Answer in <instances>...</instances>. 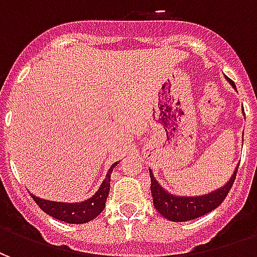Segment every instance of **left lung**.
Instances as JSON below:
<instances>
[{"mask_svg":"<svg viewBox=\"0 0 257 257\" xmlns=\"http://www.w3.org/2000/svg\"><path fill=\"white\" fill-rule=\"evenodd\" d=\"M227 81L232 85V88H235V85L231 79L227 78ZM238 165L235 167L231 178L227 180L226 184H223L221 187L216 189L215 191H210V193L204 194V195H194V197L193 195H176V194L167 191L161 184L157 182V179L153 175V171L149 169L151 178V194H153V202H154L156 209L165 219L171 221L194 220L197 217L209 213L213 209H216L223 202V199L227 197V194H228L234 180H235Z\"/></svg>","mask_w":257,"mask_h":257,"instance_id":"1","label":"left lung"}]
</instances>
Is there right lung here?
I'll return each mask as SVG.
<instances>
[{
  "label": "right lung",
  "instance_id": "add662e5",
  "mask_svg": "<svg viewBox=\"0 0 257 257\" xmlns=\"http://www.w3.org/2000/svg\"><path fill=\"white\" fill-rule=\"evenodd\" d=\"M118 162H114L111 168L108 169L106 179L101 182L100 187L97 189L90 198L81 201V202H56V201H49V199H42L31 194L33 199L36 201L37 205L41 208L45 213L52 216L58 220L70 224H82L88 221L93 220L96 216L101 213L104 209L107 197L110 193V178H111L112 168H115Z\"/></svg>",
  "mask_w": 257,
  "mask_h": 257
}]
</instances>
